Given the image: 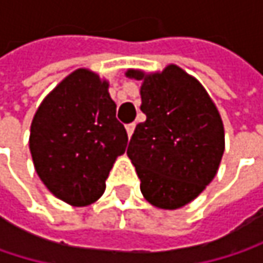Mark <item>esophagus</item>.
I'll return each instance as SVG.
<instances>
[{"mask_svg": "<svg viewBox=\"0 0 263 263\" xmlns=\"http://www.w3.org/2000/svg\"><path fill=\"white\" fill-rule=\"evenodd\" d=\"M134 129H135V125L134 123H129V125H126V132H128V137L131 138L132 132H134Z\"/></svg>", "mask_w": 263, "mask_h": 263, "instance_id": "1", "label": "esophagus"}]
</instances>
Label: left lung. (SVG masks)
Wrapping results in <instances>:
<instances>
[{"label": "left lung", "instance_id": "8db88e82", "mask_svg": "<svg viewBox=\"0 0 263 263\" xmlns=\"http://www.w3.org/2000/svg\"><path fill=\"white\" fill-rule=\"evenodd\" d=\"M141 80L140 109L128 157L146 201L164 210L193 201L215 178L224 154V125L204 86L171 64L161 73L128 70Z\"/></svg>", "mask_w": 263, "mask_h": 263}]
</instances>
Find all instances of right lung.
Segmentation results:
<instances>
[{"instance_id": "right-lung-1", "label": "right lung", "mask_w": 263, "mask_h": 263, "mask_svg": "<svg viewBox=\"0 0 263 263\" xmlns=\"http://www.w3.org/2000/svg\"><path fill=\"white\" fill-rule=\"evenodd\" d=\"M109 83L79 68L39 105L30 128V152L45 187L70 205L96 202L105 192L128 134L116 119Z\"/></svg>"}]
</instances>
